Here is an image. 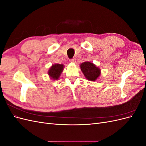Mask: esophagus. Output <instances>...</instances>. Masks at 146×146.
Returning <instances> with one entry per match:
<instances>
[{
    "label": "esophagus",
    "instance_id": "1",
    "mask_svg": "<svg viewBox=\"0 0 146 146\" xmlns=\"http://www.w3.org/2000/svg\"><path fill=\"white\" fill-rule=\"evenodd\" d=\"M70 61H71V62H73V63H76V58H72L71 60H70Z\"/></svg>",
    "mask_w": 146,
    "mask_h": 146
}]
</instances>
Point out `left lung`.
<instances>
[{
	"label": "left lung",
	"instance_id": "8db88e82",
	"mask_svg": "<svg viewBox=\"0 0 146 146\" xmlns=\"http://www.w3.org/2000/svg\"><path fill=\"white\" fill-rule=\"evenodd\" d=\"M80 69L87 80L95 82L100 77L101 70L96 64L90 61H86L80 65Z\"/></svg>",
	"mask_w": 146,
	"mask_h": 146
}]
</instances>
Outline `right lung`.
Segmentation results:
<instances>
[{
    "label": "right lung",
    "instance_id": "add662e5",
    "mask_svg": "<svg viewBox=\"0 0 146 146\" xmlns=\"http://www.w3.org/2000/svg\"><path fill=\"white\" fill-rule=\"evenodd\" d=\"M64 66L63 64H54L48 70V75L49 77L54 80H58L61 74L63 71Z\"/></svg>",
    "mask_w": 146,
    "mask_h": 146
}]
</instances>
